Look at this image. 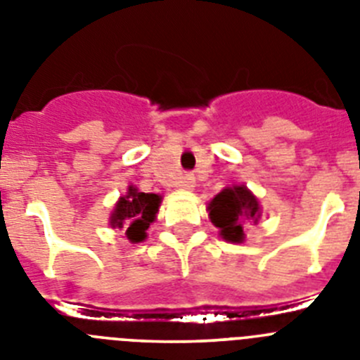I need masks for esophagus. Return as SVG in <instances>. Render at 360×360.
<instances>
[{
  "label": "esophagus",
  "instance_id": "34e87169",
  "mask_svg": "<svg viewBox=\"0 0 360 360\" xmlns=\"http://www.w3.org/2000/svg\"><path fill=\"white\" fill-rule=\"evenodd\" d=\"M178 186L182 187V189H193V187H195V176H193L191 173L184 174L182 180L178 182Z\"/></svg>",
  "mask_w": 360,
  "mask_h": 360
}]
</instances>
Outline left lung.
I'll use <instances>...</instances> for the list:
<instances>
[{"label":"left lung","instance_id":"1","mask_svg":"<svg viewBox=\"0 0 360 360\" xmlns=\"http://www.w3.org/2000/svg\"><path fill=\"white\" fill-rule=\"evenodd\" d=\"M259 203L247 187H227L209 203V218L219 229L221 238L232 243L243 241L245 221L259 218Z\"/></svg>","mask_w":360,"mask_h":360}]
</instances>
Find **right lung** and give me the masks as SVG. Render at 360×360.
<instances>
[{"label": "right lung", "instance_id": "obj_1", "mask_svg": "<svg viewBox=\"0 0 360 360\" xmlns=\"http://www.w3.org/2000/svg\"><path fill=\"white\" fill-rule=\"evenodd\" d=\"M160 205V196L153 193H139L135 187H129L128 195L117 202L115 211L111 212V227L126 229V236L133 243H139L146 238L149 224L155 221V216Z\"/></svg>", "mask_w": 360, "mask_h": 360}]
</instances>
